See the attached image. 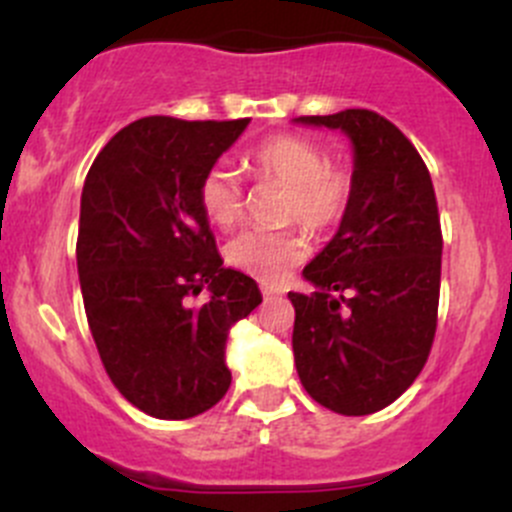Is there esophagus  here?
<instances>
[{"instance_id":"obj_1","label":"esophagus","mask_w":512,"mask_h":512,"mask_svg":"<svg viewBox=\"0 0 512 512\" xmlns=\"http://www.w3.org/2000/svg\"><path fill=\"white\" fill-rule=\"evenodd\" d=\"M260 289H262V294H265V297H282V294L287 292L285 287H280V285H267V282H262Z\"/></svg>"}]
</instances>
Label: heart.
<instances>
[{
  "instance_id": "obj_1",
  "label": "heart",
  "mask_w": 512,
  "mask_h": 512,
  "mask_svg": "<svg viewBox=\"0 0 512 512\" xmlns=\"http://www.w3.org/2000/svg\"><path fill=\"white\" fill-rule=\"evenodd\" d=\"M250 175L262 183L287 188L285 218L302 220L312 230L324 232L339 225L352 208L356 178L352 165L327 160L319 143L294 133H277L245 153ZM198 203L205 218L220 230L240 223L245 208L240 178L230 165L213 163L198 183ZM309 255V235L304 227L285 230H245L227 242L225 260L235 270L262 282L285 280L287 272Z\"/></svg>"
}]
</instances>
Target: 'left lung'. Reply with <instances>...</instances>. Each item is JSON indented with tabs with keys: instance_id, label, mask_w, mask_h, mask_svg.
<instances>
[{
	"instance_id": "1",
	"label": "left lung",
	"mask_w": 512,
	"mask_h": 512,
	"mask_svg": "<svg viewBox=\"0 0 512 512\" xmlns=\"http://www.w3.org/2000/svg\"><path fill=\"white\" fill-rule=\"evenodd\" d=\"M354 143L356 190L337 235L289 292L292 349L307 394L342 416L394 404L421 374L438 322L441 218L426 163L384 116L347 108L299 116Z\"/></svg>"
}]
</instances>
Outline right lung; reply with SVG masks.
<instances>
[{"mask_svg": "<svg viewBox=\"0 0 512 512\" xmlns=\"http://www.w3.org/2000/svg\"><path fill=\"white\" fill-rule=\"evenodd\" d=\"M148 116L98 153L81 193L79 265L86 319L108 379L153 418L183 421L230 389L227 332L262 294L223 267L198 183L247 128ZM211 297L190 308L187 297Z\"/></svg>", "mask_w": 512, "mask_h": 512, "instance_id": "add662e5", "label": "right lung"}]
</instances>
